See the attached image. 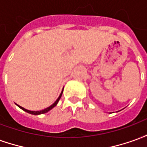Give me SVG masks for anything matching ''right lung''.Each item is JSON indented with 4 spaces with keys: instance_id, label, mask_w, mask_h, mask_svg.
I'll return each mask as SVG.
<instances>
[{
    "instance_id": "obj_1",
    "label": "right lung",
    "mask_w": 147,
    "mask_h": 147,
    "mask_svg": "<svg viewBox=\"0 0 147 147\" xmlns=\"http://www.w3.org/2000/svg\"><path fill=\"white\" fill-rule=\"evenodd\" d=\"M62 93H63V91L61 92V95L59 96V98H57V100L56 101V102L53 104L52 105H50L49 107H48V108L45 109H43V110H41V111H30V110H27V109H26L23 108V107H21V106H20V105H18L20 108H21L23 110H24L25 112H27V113H30V114H33V115H39V114H43V113H47V112H49V111L50 110V109H52L53 108V107H55L56 105H57V102H59V100L61 99V95H62Z\"/></svg>"
}]
</instances>
